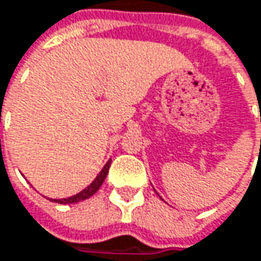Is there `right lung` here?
<instances>
[{"label":"right lung","instance_id":"add662e5","mask_svg":"<svg viewBox=\"0 0 261 261\" xmlns=\"http://www.w3.org/2000/svg\"><path fill=\"white\" fill-rule=\"evenodd\" d=\"M110 163H112V160H109L106 164H105V167L101 169V172L95 176V179L85 188L82 190L81 193H77V194H74V196H70V197H67V199H49V200L55 201V203H60V204H73V203H77V201H82L86 200V199H89L91 196H94L97 191H98V188L103 185V182H105V179H106L107 173H109V167H110Z\"/></svg>","mask_w":261,"mask_h":261}]
</instances>
